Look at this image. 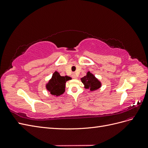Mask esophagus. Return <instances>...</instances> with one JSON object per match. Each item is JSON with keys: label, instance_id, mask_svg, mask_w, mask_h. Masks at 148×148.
<instances>
[{"label": "esophagus", "instance_id": "esophagus-1", "mask_svg": "<svg viewBox=\"0 0 148 148\" xmlns=\"http://www.w3.org/2000/svg\"><path fill=\"white\" fill-rule=\"evenodd\" d=\"M72 77L73 78H75V79H76V78H77V75H76L75 73H73V74H72Z\"/></svg>", "mask_w": 148, "mask_h": 148}]
</instances>
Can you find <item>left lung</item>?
<instances>
[{"label":"left lung","instance_id":"8db88e82","mask_svg":"<svg viewBox=\"0 0 148 148\" xmlns=\"http://www.w3.org/2000/svg\"><path fill=\"white\" fill-rule=\"evenodd\" d=\"M81 80L84 85V88L89 89L91 91H95L101 86V82L89 71H88L86 76L81 78Z\"/></svg>","mask_w":148,"mask_h":148}]
</instances>
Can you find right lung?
Returning <instances> with one entry per match:
<instances>
[{"mask_svg": "<svg viewBox=\"0 0 148 148\" xmlns=\"http://www.w3.org/2000/svg\"><path fill=\"white\" fill-rule=\"evenodd\" d=\"M71 79L68 76L62 77L59 73L55 71L52 75V78L46 84V89L51 95L56 96H60L65 92L66 82Z\"/></svg>", "mask_w": 148, "mask_h": 148, "instance_id": "obj_1", "label": "right lung"}]
</instances>
